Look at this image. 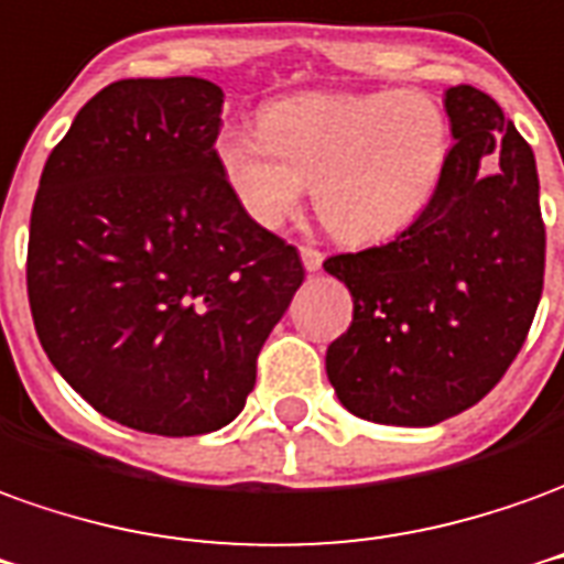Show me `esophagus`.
Returning <instances> with one entry per match:
<instances>
[{"mask_svg": "<svg viewBox=\"0 0 564 564\" xmlns=\"http://www.w3.org/2000/svg\"><path fill=\"white\" fill-rule=\"evenodd\" d=\"M299 253H302V265H305V269H308V271H321L323 253H321V250H317V247H302Z\"/></svg>", "mask_w": 564, "mask_h": 564, "instance_id": "esophagus-1", "label": "esophagus"}]
</instances>
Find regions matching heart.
<instances>
[{
	"mask_svg": "<svg viewBox=\"0 0 564 564\" xmlns=\"http://www.w3.org/2000/svg\"><path fill=\"white\" fill-rule=\"evenodd\" d=\"M216 164L256 226L281 228L314 186L323 226L348 243L388 241L412 226L448 159L446 112L421 90L299 94L262 124L216 137Z\"/></svg>",
	"mask_w": 564,
	"mask_h": 564,
	"instance_id": "1",
	"label": "heart"
}]
</instances>
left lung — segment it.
Masks as SVG:
<instances>
[{"instance_id": "8db88e82", "label": "left lung", "mask_w": 564, "mask_h": 564, "mask_svg": "<svg viewBox=\"0 0 564 564\" xmlns=\"http://www.w3.org/2000/svg\"><path fill=\"white\" fill-rule=\"evenodd\" d=\"M455 145L424 214L323 269L354 299L326 376L357 419L431 427L486 397L525 345L546 231L531 145L488 94L446 90ZM496 167L487 171V164Z\"/></svg>"}]
</instances>
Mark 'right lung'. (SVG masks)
<instances>
[{
    "label": "right lung",
    "instance_id": "obj_1",
    "mask_svg": "<svg viewBox=\"0 0 564 564\" xmlns=\"http://www.w3.org/2000/svg\"><path fill=\"white\" fill-rule=\"evenodd\" d=\"M226 94L121 78L45 161L26 293L54 369L100 415L159 436L238 419L256 357L305 269L256 226L216 164Z\"/></svg>",
    "mask_w": 564,
    "mask_h": 564
}]
</instances>
